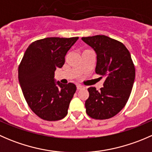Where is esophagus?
Here are the masks:
<instances>
[{
    "label": "esophagus",
    "mask_w": 152,
    "mask_h": 152,
    "mask_svg": "<svg viewBox=\"0 0 152 152\" xmlns=\"http://www.w3.org/2000/svg\"><path fill=\"white\" fill-rule=\"evenodd\" d=\"M76 87H77V90H81V89H83L85 87L82 85H76Z\"/></svg>",
    "instance_id": "1"
}]
</instances>
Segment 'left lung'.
Instances as JSON below:
<instances>
[{"label":"left lung","instance_id":"8db88e82","mask_svg":"<svg viewBox=\"0 0 152 152\" xmlns=\"http://www.w3.org/2000/svg\"><path fill=\"white\" fill-rule=\"evenodd\" d=\"M97 55L96 73L105 77L99 91L88 88L86 113L99 120L116 115L126 104L135 77V69L128 49L119 41L105 36L82 37Z\"/></svg>","mask_w":152,"mask_h":152}]
</instances>
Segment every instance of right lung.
Listing matches in <instances>:
<instances>
[{"label":"right lung","mask_w":152,"mask_h":152,"mask_svg":"<svg viewBox=\"0 0 152 152\" xmlns=\"http://www.w3.org/2000/svg\"><path fill=\"white\" fill-rule=\"evenodd\" d=\"M79 37H48L27 48L18 68V79L31 110L40 118L54 121L64 118L76 87L56 82L54 72L65 64L69 49Z\"/></svg>","instance_id":"obj_1"}]
</instances>
